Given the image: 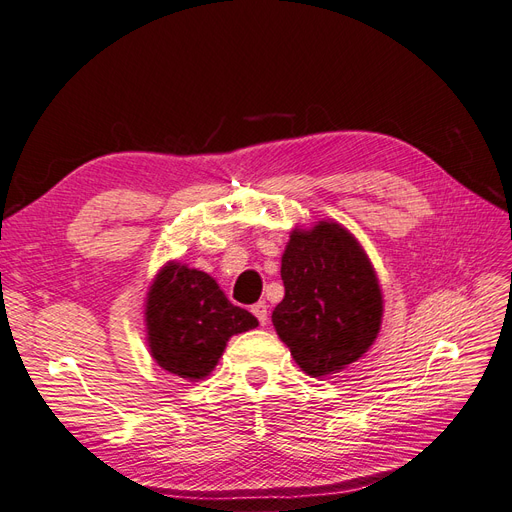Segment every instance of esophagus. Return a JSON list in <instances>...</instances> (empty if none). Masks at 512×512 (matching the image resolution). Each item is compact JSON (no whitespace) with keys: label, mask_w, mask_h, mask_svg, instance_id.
<instances>
[{"label":"esophagus","mask_w":512,"mask_h":512,"mask_svg":"<svg viewBox=\"0 0 512 512\" xmlns=\"http://www.w3.org/2000/svg\"><path fill=\"white\" fill-rule=\"evenodd\" d=\"M252 312H254V316L258 318L262 327H265V324L269 322V305L265 301H258L256 305H252Z\"/></svg>","instance_id":"34e87169"}]
</instances>
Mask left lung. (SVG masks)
<instances>
[{"mask_svg": "<svg viewBox=\"0 0 512 512\" xmlns=\"http://www.w3.org/2000/svg\"><path fill=\"white\" fill-rule=\"evenodd\" d=\"M282 280L286 294L271 320L307 376H335L374 346L384 299L374 265L348 228L333 220L292 228Z\"/></svg>", "mask_w": 512, "mask_h": 512, "instance_id": "obj_1", "label": "left lung"}]
</instances>
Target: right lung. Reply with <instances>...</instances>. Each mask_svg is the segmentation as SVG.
<instances>
[{
  "mask_svg": "<svg viewBox=\"0 0 512 512\" xmlns=\"http://www.w3.org/2000/svg\"><path fill=\"white\" fill-rule=\"evenodd\" d=\"M258 327L232 305L205 271L170 260L153 277L145 301L149 352L162 369L183 380H205L222 359L228 339Z\"/></svg>",
  "mask_w": 512,
  "mask_h": 512,
  "instance_id": "right-lung-1",
  "label": "right lung"
}]
</instances>
